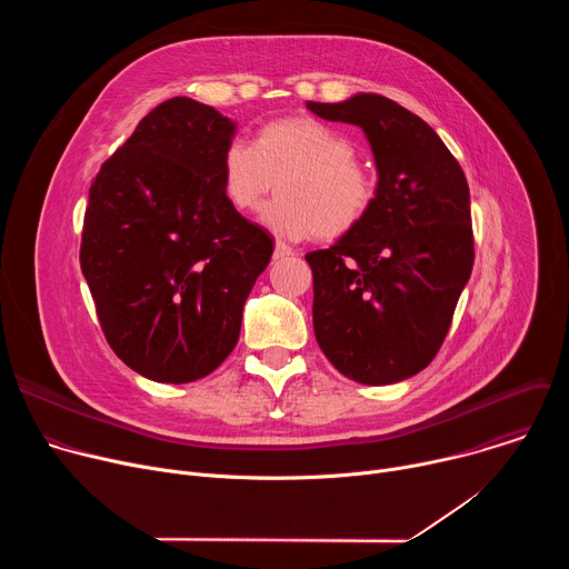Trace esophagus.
<instances>
[{
  "mask_svg": "<svg viewBox=\"0 0 569 569\" xmlns=\"http://www.w3.org/2000/svg\"><path fill=\"white\" fill-rule=\"evenodd\" d=\"M288 257H292V250L286 246V242L277 240V242H274V252H272V259H274V261H281V259H288Z\"/></svg>",
  "mask_w": 569,
  "mask_h": 569,
  "instance_id": "esophagus-1",
  "label": "esophagus"
}]
</instances>
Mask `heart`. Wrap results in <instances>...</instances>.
Masks as SVG:
<instances>
[{"label": "heart", "instance_id": "obj_1", "mask_svg": "<svg viewBox=\"0 0 569 569\" xmlns=\"http://www.w3.org/2000/svg\"><path fill=\"white\" fill-rule=\"evenodd\" d=\"M279 182L263 222L279 236L336 240L353 231L376 198V178L358 146L312 117L261 123L252 143L231 139L220 154V187L231 209L254 211Z\"/></svg>", "mask_w": 569, "mask_h": 569}]
</instances>
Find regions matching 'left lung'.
I'll list each match as a JSON object with an SVG mask.
<instances>
[{
	"label": "left lung",
	"mask_w": 569,
	"mask_h": 569,
	"mask_svg": "<svg viewBox=\"0 0 569 569\" xmlns=\"http://www.w3.org/2000/svg\"><path fill=\"white\" fill-rule=\"evenodd\" d=\"M306 106L360 126L378 167L365 220L306 254L315 338L342 376L391 385L426 369L448 336L475 263L468 182L439 134L391 99Z\"/></svg>",
	"instance_id": "1"
}]
</instances>
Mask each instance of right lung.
<instances>
[{"mask_svg": "<svg viewBox=\"0 0 569 569\" xmlns=\"http://www.w3.org/2000/svg\"><path fill=\"white\" fill-rule=\"evenodd\" d=\"M231 134L211 106L169 99L90 187L80 270L110 349L154 382H193L222 365L274 250L272 236L222 196Z\"/></svg>", "mask_w": 569, "mask_h": 569, "instance_id": "obj_1", "label": "right lung"}]
</instances>
